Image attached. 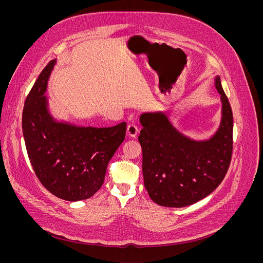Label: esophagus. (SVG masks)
<instances>
[{
	"label": "esophagus",
	"mask_w": 263,
	"mask_h": 263,
	"mask_svg": "<svg viewBox=\"0 0 263 263\" xmlns=\"http://www.w3.org/2000/svg\"><path fill=\"white\" fill-rule=\"evenodd\" d=\"M126 133H127V135L129 136V137H131V138H135L136 136H137V134H138V128L135 126V125H129L128 127H127V131H126Z\"/></svg>",
	"instance_id": "1"
}]
</instances>
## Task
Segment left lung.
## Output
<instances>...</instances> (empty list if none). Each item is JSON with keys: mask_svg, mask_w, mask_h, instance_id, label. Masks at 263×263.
<instances>
[{"mask_svg": "<svg viewBox=\"0 0 263 263\" xmlns=\"http://www.w3.org/2000/svg\"><path fill=\"white\" fill-rule=\"evenodd\" d=\"M214 85L220 95L221 118L208 139H194L179 131L166 111L143 112L139 117L144 187L160 206L195 204L209 196L227 174L233 147V115L218 74Z\"/></svg>", "mask_w": 263, "mask_h": 263, "instance_id": "8db88e82", "label": "left lung"}]
</instances>
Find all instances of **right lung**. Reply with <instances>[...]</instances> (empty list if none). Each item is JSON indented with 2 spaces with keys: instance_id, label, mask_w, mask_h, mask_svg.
I'll list each match as a JSON object with an SVG mask.
<instances>
[{
  "instance_id": "obj_1",
  "label": "right lung",
  "mask_w": 263,
  "mask_h": 263,
  "mask_svg": "<svg viewBox=\"0 0 263 263\" xmlns=\"http://www.w3.org/2000/svg\"><path fill=\"white\" fill-rule=\"evenodd\" d=\"M57 59L41 72L23 110V135L35 175L65 201L92 197L104 182L107 165L122 144L126 123L114 127L79 126L54 118L46 96Z\"/></svg>"
}]
</instances>
